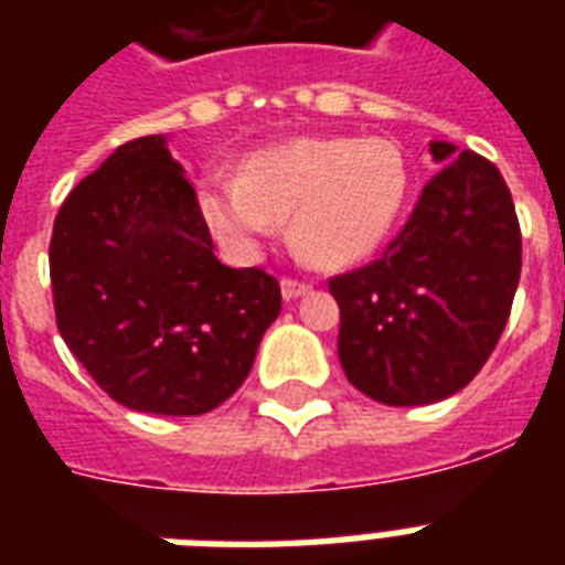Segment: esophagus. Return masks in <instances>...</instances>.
<instances>
[{"instance_id":"1","label":"esophagus","mask_w":565,"mask_h":565,"mask_svg":"<svg viewBox=\"0 0 565 565\" xmlns=\"http://www.w3.org/2000/svg\"><path fill=\"white\" fill-rule=\"evenodd\" d=\"M308 290H310V284L299 281V278H281V296L287 301L299 299V296H305Z\"/></svg>"}]
</instances>
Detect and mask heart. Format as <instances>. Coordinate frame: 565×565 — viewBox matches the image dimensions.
<instances>
[{
    "label": "heart",
    "instance_id": "heart-1",
    "mask_svg": "<svg viewBox=\"0 0 565 565\" xmlns=\"http://www.w3.org/2000/svg\"><path fill=\"white\" fill-rule=\"evenodd\" d=\"M407 193V161L390 140L301 137L252 152L239 172H204L195 204L231 255L252 257L290 216L292 248L308 264L343 269L390 237Z\"/></svg>",
    "mask_w": 565,
    "mask_h": 565
}]
</instances>
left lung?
<instances>
[{"label":"left lung","mask_w":565,"mask_h":565,"mask_svg":"<svg viewBox=\"0 0 565 565\" xmlns=\"http://www.w3.org/2000/svg\"><path fill=\"white\" fill-rule=\"evenodd\" d=\"M430 154L443 167L398 237L328 281L345 377L390 407L443 402L481 372L522 273L516 207L495 163L446 140Z\"/></svg>","instance_id":"8db88e82"}]
</instances>
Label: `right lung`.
<instances>
[{
	"label": "right lung",
	"mask_w": 565,
	"mask_h": 565,
	"mask_svg": "<svg viewBox=\"0 0 565 565\" xmlns=\"http://www.w3.org/2000/svg\"><path fill=\"white\" fill-rule=\"evenodd\" d=\"M49 275L57 331L128 411L199 416L246 381L281 287L213 255L195 190L167 137L119 146L55 216Z\"/></svg>",
	"instance_id": "add662e5"
}]
</instances>
